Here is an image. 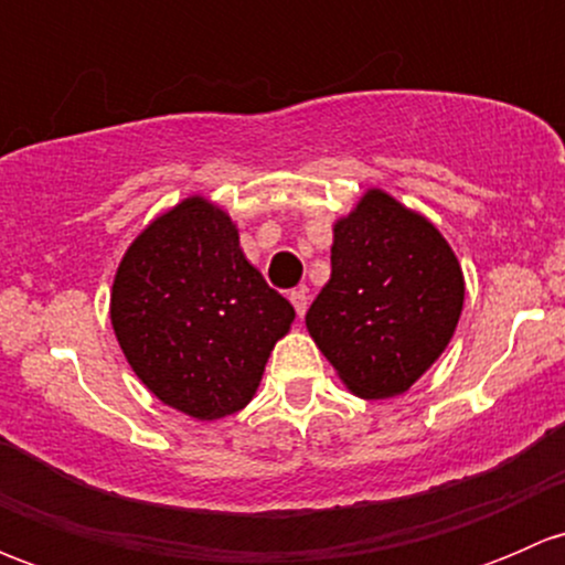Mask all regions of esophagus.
<instances>
[{"instance_id": "esophagus-1", "label": "esophagus", "mask_w": 565, "mask_h": 565, "mask_svg": "<svg viewBox=\"0 0 565 565\" xmlns=\"http://www.w3.org/2000/svg\"><path fill=\"white\" fill-rule=\"evenodd\" d=\"M289 300H292V306H295V311H298V317H303L306 309H309V295H306V289L303 287L292 289V292H289Z\"/></svg>"}]
</instances>
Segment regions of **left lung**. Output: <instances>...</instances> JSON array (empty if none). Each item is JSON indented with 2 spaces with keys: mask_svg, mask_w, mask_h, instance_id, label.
Instances as JSON below:
<instances>
[{
  "mask_svg": "<svg viewBox=\"0 0 565 565\" xmlns=\"http://www.w3.org/2000/svg\"><path fill=\"white\" fill-rule=\"evenodd\" d=\"M465 278L446 237L385 191L335 221L330 281L306 328L363 398L398 396L443 355L457 330Z\"/></svg>",
  "mask_w": 565,
  "mask_h": 565,
  "instance_id": "8db88e82",
  "label": "left lung"
}]
</instances>
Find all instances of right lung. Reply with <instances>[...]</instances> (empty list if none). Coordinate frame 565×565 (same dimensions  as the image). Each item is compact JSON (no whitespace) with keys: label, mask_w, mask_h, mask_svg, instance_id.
<instances>
[{"label":"right lung","mask_w":565,"mask_h":565,"mask_svg":"<svg viewBox=\"0 0 565 565\" xmlns=\"http://www.w3.org/2000/svg\"><path fill=\"white\" fill-rule=\"evenodd\" d=\"M292 319L243 256L230 215L202 196L152 221L114 276L111 324L130 369L199 420L246 407Z\"/></svg>","instance_id":"add662e5"}]
</instances>
